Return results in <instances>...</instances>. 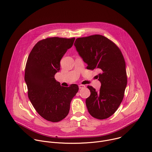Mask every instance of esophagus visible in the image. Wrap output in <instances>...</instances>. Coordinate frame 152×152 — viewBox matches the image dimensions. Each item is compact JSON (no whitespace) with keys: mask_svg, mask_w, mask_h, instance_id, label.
Masks as SVG:
<instances>
[{"mask_svg":"<svg viewBox=\"0 0 152 152\" xmlns=\"http://www.w3.org/2000/svg\"><path fill=\"white\" fill-rule=\"evenodd\" d=\"M86 88V86L83 85H79V89H83V88Z\"/></svg>","mask_w":152,"mask_h":152,"instance_id":"obj_1","label":"esophagus"}]
</instances>
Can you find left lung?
<instances>
[{"instance_id":"left-lung-1","label":"left lung","mask_w":152,"mask_h":152,"mask_svg":"<svg viewBox=\"0 0 152 152\" xmlns=\"http://www.w3.org/2000/svg\"><path fill=\"white\" fill-rule=\"evenodd\" d=\"M90 70H98L99 91L88 86L91 95L86 99L89 113L99 120L108 118L117 110L127 83L126 62L120 48L101 35L78 38L74 44Z\"/></svg>"}]
</instances>
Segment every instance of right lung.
I'll use <instances>...</instances> for the list:
<instances>
[{
  "instance_id": "add662e5",
  "label": "right lung",
  "mask_w": 152,
  "mask_h": 152,
  "mask_svg": "<svg viewBox=\"0 0 152 152\" xmlns=\"http://www.w3.org/2000/svg\"><path fill=\"white\" fill-rule=\"evenodd\" d=\"M75 39L59 37L42 39L34 45L27 59L25 81L28 98L37 112L53 123L68 115L71 101L79 90L76 84L61 86L54 78L60 69L61 58Z\"/></svg>"
}]
</instances>
